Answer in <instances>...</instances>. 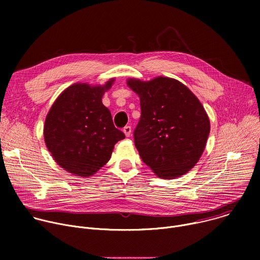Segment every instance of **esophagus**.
I'll return each mask as SVG.
<instances>
[{"instance_id": "esophagus-1", "label": "esophagus", "mask_w": 260, "mask_h": 260, "mask_svg": "<svg viewBox=\"0 0 260 260\" xmlns=\"http://www.w3.org/2000/svg\"><path fill=\"white\" fill-rule=\"evenodd\" d=\"M123 133H124V135H125L126 137H129L131 134H132V127H131L129 125H125V126L123 127Z\"/></svg>"}]
</instances>
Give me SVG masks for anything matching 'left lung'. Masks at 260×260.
Returning a JSON list of instances; mask_svg holds the SVG:
<instances>
[{"label": "left lung", "instance_id": "1", "mask_svg": "<svg viewBox=\"0 0 260 260\" xmlns=\"http://www.w3.org/2000/svg\"><path fill=\"white\" fill-rule=\"evenodd\" d=\"M127 85L140 98L141 117L134 139L143 162L162 179L187 173L203 154L210 133L201 102L172 78L129 79Z\"/></svg>", "mask_w": 260, "mask_h": 260}]
</instances>
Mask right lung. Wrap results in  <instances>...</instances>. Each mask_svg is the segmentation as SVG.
<instances>
[{"mask_svg": "<svg viewBox=\"0 0 260 260\" xmlns=\"http://www.w3.org/2000/svg\"><path fill=\"white\" fill-rule=\"evenodd\" d=\"M104 86L74 84L54 102L45 120L44 139L54 160L66 171L89 177L105 166L125 135L114 126L102 96Z\"/></svg>", "mask_w": 260, "mask_h": 260, "instance_id": "1", "label": "right lung"}]
</instances>
